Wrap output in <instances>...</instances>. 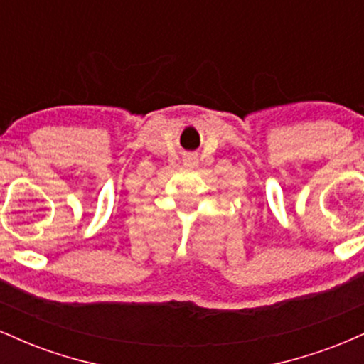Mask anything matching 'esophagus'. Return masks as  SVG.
I'll return each mask as SVG.
<instances>
[{"label":"esophagus","instance_id":"1","mask_svg":"<svg viewBox=\"0 0 364 364\" xmlns=\"http://www.w3.org/2000/svg\"><path fill=\"white\" fill-rule=\"evenodd\" d=\"M185 161H186V164H195L196 157H195V156H188V157L185 159Z\"/></svg>","mask_w":364,"mask_h":364}]
</instances>
